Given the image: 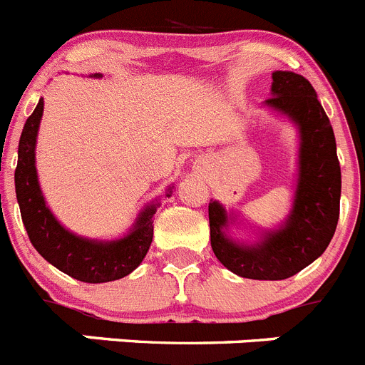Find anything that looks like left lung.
<instances>
[{
    "label": "left lung",
    "mask_w": 365,
    "mask_h": 365,
    "mask_svg": "<svg viewBox=\"0 0 365 365\" xmlns=\"http://www.w3.org/2000/svg\"><path fill=\"white\" fill-rule=\"evenodd\" d=\"M272 96L265 104L298 124L299 177L292 212L279 230L269 232L257 245L228 240V215L217 201L208 205L210 243L215 257L241 278L287 279L311 265L333 240L340 217L341 173L336 140L316 96L302 74L272 73Z\"/></svg>",
    "instance_id": "8db88e82"
}]
</instances>
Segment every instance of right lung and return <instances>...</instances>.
Here are the masks:
<instances>
[{
	"instance_id": "add662e5",
	"label": "right lung",
	"mask_w": 365,
	"mask_h": 365,
	"mask_svg": "<svg viewBox=\"0 0 365 365\" xmlns=\"http://www.w3.org/2000/svg\"><path fill=\"white\" fill-rule=\"evenodd\" d=\"M100 76V74H95ZM43 113V100L27 118L19 137L14 182L21 221L32 247L67 276L86 283L115 282L133 272L148 254L153 240V214L157 205L138 215L133 230L118 241H91L71 234L54 219L45 205L34 166V148ZM172 193V192H170Z\"/></svg>"
}]
</instances>
